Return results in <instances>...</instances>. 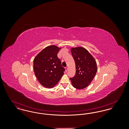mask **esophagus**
Here are the masks:
<instances>
[{
	"mask_svg": "<svg viewBox=\"0 0 129 129\" xmlns=\"http://www.w3.org/2000/svg\"><path fill=\"white\" fill-rule=\"evenodd\" d=\"M65 71H66V72H67L68 71V68H65Z\"/></svg>",
	"mask_w": 129,
	"mask_h": 129,
	"instance_id": "1",
	"label": "esophagus"
}]
</instances>
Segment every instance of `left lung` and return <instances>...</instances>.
<instances>
[{
    "label": "left lung",
    "instance_id": "obj_1",
    "mask_svg": "<svg viewBox=\"0 0 129 129\" xmlns=\"http://www.w3.org/2000/svg\"><path fill=\"white\" fill-rule=\"evenodd\" d=\"M71 51L75 63L76 73L70 80L74 88L84 89L89 86L96 74V61L85 48L73 47Z\"/></svg>",
    "mask_w": 129,
    "mask_h": 129
}]
</instances>
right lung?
I'll use <instances>...</instances> for the list:
<instances>
[{
	"label": "right lung",
	"mask_w": 129,
	"mask_h": 129,
	"mask_svg": "<svg viewBox=\"0 0 129 129\" xmlns=\"http://www.w3.org/2000/svg\"><path fill=\"white\" fill-rule=\"evenodd\" d=\"M61 48L54 45L47 46L34 59L35 76L39 83L46 88L53 87L64 74L65 69L57 56Z\"/></svg>",
	"instance_id": "right-lung-1"
}]
</instances>
